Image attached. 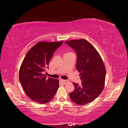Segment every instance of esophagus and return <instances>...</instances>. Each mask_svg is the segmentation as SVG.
I'll use <instances>...</instances> for the list:
<instances>
[{"mask_svg":"<svg viewBox=\"0 0 128 128\" xmlns=\"http://www.w3.org/2000/svg\"><path fill=\"white\" fill-rule=\"evenodd\" d=\"M62 82H63L64 84H66L67 83H69V81H68V80H62Z\"/></svg>","mask_w":128,"mask_h":128,"instance_id":"34e87169","label":"esophagus"}]
</instances>
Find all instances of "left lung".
<instances>
[{
	"label": "left lung",
	"mask_w": 128,
	"mask_h": 128,
	"mask_svg": "<svg viewBox=\"0 0 128 128\" xmlns=\"http://www.w3.org/2000/svg\"><path fill=\"white\" fill-rule=\"evenodd\" d=\"M65 43L76 52V68L82 81L81 85L73 82L74 90L69 94L71 100L78 105L92 102L104 87L106 68L103 60L96 48L87 40L80 39Z\"/></svg>",
	"instance_id": "left-lung-1"
}]
</instances>
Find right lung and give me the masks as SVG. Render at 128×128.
I'll return each instance as SVG.
<instances>
[{
  "instance_id": "obj_1",
  "label": "right lung",
  "mask_w": 128,
  "mask_h": 128,
  "mask_svg": "<svg viewBox=\"0 0 128 128\" xmlns=\"http://www.w3.org/2000/svg\"><path fill=\"white\" fill-rule=\"evenodd\" d=\"M62 43L39 42L29 50L23 60L19 70V80L26 94L35 102L48 103L57 92L59 80L47 78L43 72L48 68L54 52Z\"/></svg>"
}]
</instances>
